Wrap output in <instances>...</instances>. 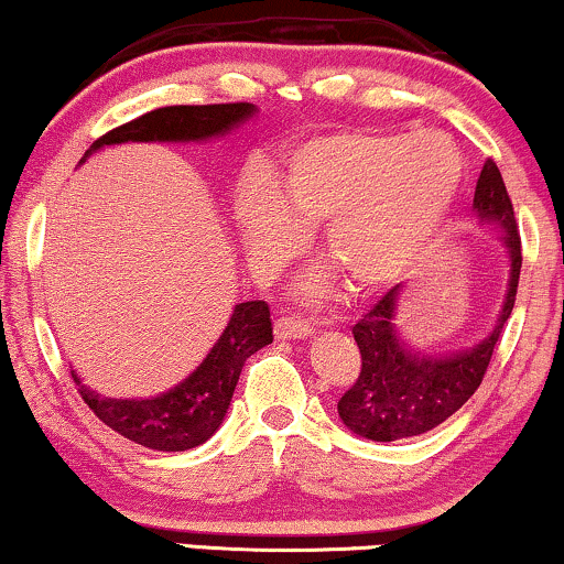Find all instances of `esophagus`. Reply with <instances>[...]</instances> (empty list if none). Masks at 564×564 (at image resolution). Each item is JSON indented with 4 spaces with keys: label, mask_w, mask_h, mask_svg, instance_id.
Listing matches in <instances>:
<instances>
[{
    "label": "esophagus",
    "mask_w": 564,
    "mask_h": 564,
    "mask_svg": "<svg viewBox=\"0 0 564 564\" xmlns=\"http://www.w3.org/2000/svg\"><path fill=\"white\" fill-rule=\"evenodd\" d=\"M274 334L276 339H305V336L313 334V326L303 318L282 316L274 321Z\"/></svg>",
    "instance_id": "34e87169"
}]
</instances>
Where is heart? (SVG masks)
<instances>
[{"instance_id":"1","label":"heart","mask_w":564,"mask_h":564,"mask_svg":"<svg viewBox=\"0 0 564 564\" xmlns=\"http://www.w3.org/2000/svg\"><path fill=\"white\" fill-rule=\"evenodd\" d=\"M464 184V158L437 131H352L292 152L272 188L238 194L236 223L256 259H290L303 228L357 292L397 282L435 238Z\"/></svg>"}]
</instances>
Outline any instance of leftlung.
<instances>
[{
  "instance_id": "obj_1",
  "label": "left lung",
  "mask_w": 564,
  "mask_h": 564,
  "mask_svg": "<svg viewBox=\"0 0 564 564\" xmlns=\"http://www.w3.org/2000/svg\"><path fill=\"white\" fill-rule=\"evenodd\" d=\"M474 212L481 225H492L500 230V240L510 259L508 292L495 328L479 345L460 349V352L443 357L412 352L401 341L393 324L401 284L391 288L352 326L362 368L336 409H339L341 422L355 435L391 443L430 433L451 414H456L479 389L495 345L500 341L502 326L513 313L523 264L513 202L492 160H487L481 167L477 192H474Z\"/></svg>"
}]
</instances>
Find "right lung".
Instances as JSON below:
<instances>
[{
  "instance_id": "right-lung-1",
  "label": "right lung",
  "mask_w": 564,
  "mask_h": 564,
  "mask_svg": "<svg viewBox=\"0 0 564 564\" xmlns=\"http://www.w3.org/2000/svg\"><path fill=\"white\" fill-rule=\"evenodd\" d=\"M253 113L256 108L251 104L158 108L95 139L87 155L104 144L121 142H204L228 134ZM272 339L269 305L264 300H248L236 305L228 326L199 368L160 397L108 399L83 386L75 370L72 378L95 416L119 435L152 451H188L217 433L228 414L246 360L261 347L272 345Z\"/></svg>"
}]
</instances>
